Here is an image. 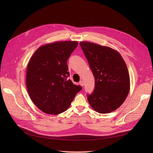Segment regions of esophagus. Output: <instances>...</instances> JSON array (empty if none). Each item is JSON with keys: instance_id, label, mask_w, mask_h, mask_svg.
Masks as SVG:
<instances>
[{"instance_id": "34e87169", "label": "esophagus", "mask_w": 153, "mask_h": 153, "mask_svg": "<svg viewBox=\"0 0 153 153\" xmlns=\"http://www.w3.org/2000/svg\"><path fill=\"white\" fill-rule=\"evenodd\" d=\"M79 84H80L81 86H84V82H83L82 80H80V82H79Z\"/></svg>"}]
</instances>
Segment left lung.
Wrapping results in <instances>:
<instances>
[{"mask_svg":"<svg viewBox=\"0 0 153 153\" xmlns=\"http://www.w3.org/2000/svg\"><path fill=\"white\" fill-rule=\"evenodd\" d=\"M81 48L95 78V87L88 101L96 112L110 113L126 100L129 90L128 70L121 55L114 49L82 41Z\"/></svg>","mask_w":153,"mask_h":153,"instance_id":"1","label":"left lung"}]
</instances>
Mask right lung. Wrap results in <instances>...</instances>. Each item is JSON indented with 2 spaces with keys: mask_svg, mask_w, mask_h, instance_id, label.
Listing matches in <instances>:
<instances>
[{
  "mask_svg": "<svg viewBox=\"0 0 153 153\" xmlns=\"http://www.w3.org/2000/svg\"><path fill=\"white\" fill-rule=\"evenodd\" d=\"M77 41H57L37 50L27 65L26 84L32 102L48 114H59L70 106L80 85L68 79L67 61Z\"/></svg>",
  "mask_w": 153,
  "mask_h": 153,
  "instance_id": "obj_1",
  "label": "right lung"
}]
</instances>
